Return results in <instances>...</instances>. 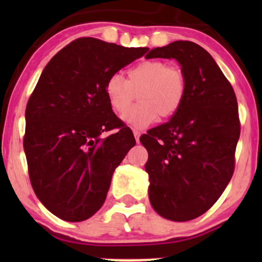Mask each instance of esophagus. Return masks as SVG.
<instances>
[{
	"label": "esophagus",
	"instance_id": "obj_1",
	"mask_svg": "<svg viewBox=\"0 0 262 262\" xmlns=\"http://www.w3.org/2000/svg\"><path fill=\"white\" fill-rule=\"evenodd\" d=\"M133 133H134V137H135V140L139 141V137H140V130H138V129H133Z\"/></svg>",
	"mask_w": 262,
	"mask_h": 262
}]
</instances>
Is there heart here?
Here are the masks:
<instances>
[{
	"mask_svg": "<svg viewBox=\"0 0 262 262\" xmlns=\"http://www.w3.org/2000/svg\"><path fill=\"white\" fill-rule=\"evenodd\" d=\"M187 92L186 75L162 60H144L128 70L127 80L113 74L104 83V93L114 112L123 114L138 96L140 103L124 116L129 124L145 127L158 119L173 117Z\"/></svg>",
	"mask_w": 262,
	"mask_h": 262,
	"instance_id": "obj_1",
	"label": "heart"
}]
</instances>
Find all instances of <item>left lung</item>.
I'll return each mask as SVG.
<instances>
[{
  "label": "left lung",
  "instance_id": "obj_1",
  "mask_svg": "<svg viewBox=\"0 0 262 262\" xmlns=\"http://www.w3.org/2000/svg\"><path fill=\"white\" fill-rule=\"evenodd\" d=\"M146 58L176 59L187 79L179 112L140 137L149 154V200L161 217L191 221L217 202L235 169V92L210 54L193 41H172Z\"/></svg>",
  "mask_w": 262,
  "mask_h": 262
}]
</instances>
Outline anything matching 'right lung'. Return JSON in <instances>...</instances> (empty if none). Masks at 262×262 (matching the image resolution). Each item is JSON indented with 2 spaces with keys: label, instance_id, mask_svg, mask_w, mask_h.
<instances>
[{
  "label": "right lung",
  "instance_id": "add662e5",
  "mask_svg": "<svg viewBox=\"0 0 262 262\" xmlns=\"http://www.w3.org/2000/svg\"><path fill=\"white\" fill-rule=\"evenodd\" d=\"M146 52L79 38L39 77L27 103L23 146L35 194L60 219L92 217L104 203L113 171L135 145L133 132L108 103L104 83Z\"/></svg>",
  "mask_w": 262,
  "mask_h": 262
}]
</instances>
